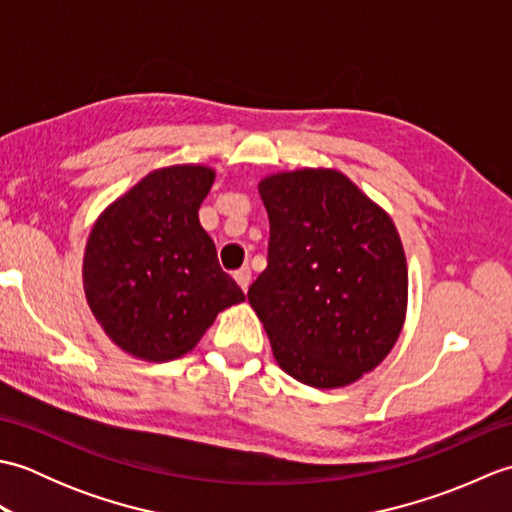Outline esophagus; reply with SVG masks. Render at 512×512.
Here are the masks:
<instances>
[{
	"instance_id": "esophagus-1",
	"label": "esophagus",
	"mask_w": 512,
	"mask_h": 512,
	"mask_svg": "<svg viewBox=\"0 0 512 512\" xmlns=\"http://www.w3.org/2000/svg\"><path fill=\"white\" fill-rule=\"evenodd\" d=\"M233 277H235V281L239 284V288L246 292L248 286H250V268H239Z\"/></svg>"
}]
</instances>
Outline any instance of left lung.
I'll list each match as a JSON object with an SVG mask.
<instances>
[{"label":"left lung","instance_id":"obj_1","mask_svg":"<svg viewBox=\"0 0 512 512\" xmlns=\"http://www.w3.org/2000/svg\"><path fill=\"white\" fill-rule=\"evenodd\" d=\"M268 266L248 301L279 367L334 389L383 363L407 314V259L391 217L336 169L266 176Z\"/></svg>","mask_w":512,"mask_h":512}]
</instances>
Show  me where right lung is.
<instances>
[{
    "label": "right lung",
    "mask_w": 512,
    "mask_h": 512,
    "mask_svg": "<svg viewBox=\"0 0 512 512\" xmlns=\"http://www.w3.org/2000/svg\"><path fill=\"white\" fill-rule=\"evenodd\" d=\"M215 171H151L96 220L83 255L88 306L110 339L136 358L165 363L191 352L217 314L244 292L217 264L200 224Z\"/></svg>",
    "instance_id": "right-lung-1"
}]
</instances>
